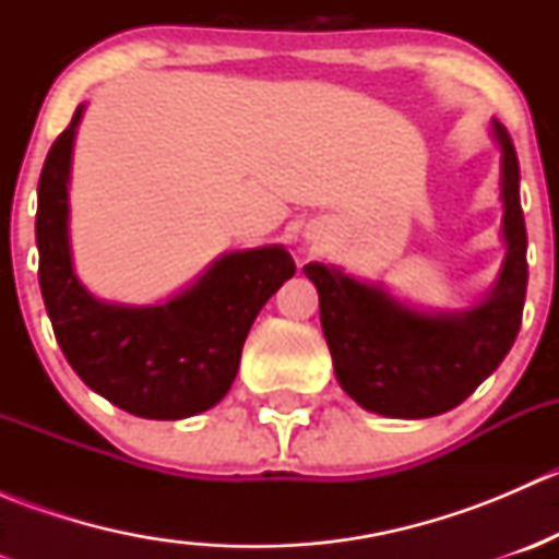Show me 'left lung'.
Masks as SVG:
<instances>
[{"instance_id": "1", "label": "left lung", "mask_w": 559, "mask_h": 559, "mask_svg": "<svg viewBox=\"0 0 559 559\" xmlns=\"http://www.w3.org/2000/svg\"><path fill=\"white\" fill-rule=\"evenodd\" d=\"M506 259L495 289L460 313H421L381 286L343 275L321 262L306 264L319 292L321 330L337 384L362 408L392 419L447 414L498 370L522 326L527 292V233L520 202V159L500 121Z\"/></svg>"}]
</instances>
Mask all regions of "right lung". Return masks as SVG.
<instances>
[{"label":"right lung","mask_w":559,"mask_h":559,"mask_svg":"<svg viewBox=\"0 0 559 559\" xmlns=\"http://www.w3.org/2000/svg\"><path fill=\"white\" fill-rule=\"evenodd\" d=\"M83 105L50 145L37 186L39 289L53 335L83 384L143 419L213 408L238 376L264 302L295 275L284 246L224 253L162 306H112L78 281L70 253V162Z\"/></svg>","instance_id":"obj_1"}]
</instances>
